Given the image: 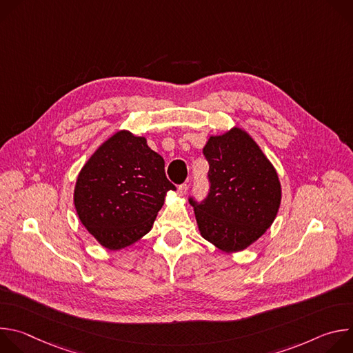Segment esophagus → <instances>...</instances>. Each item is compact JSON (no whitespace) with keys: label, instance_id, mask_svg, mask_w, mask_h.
I'll use <instances>...</instances> for the list:
<instances>
[{"label":"esophagus","instance_id":"obj_1","mask_svg":"<svg viewBox=\"0 0 353 353\" xmlns=\"http://www.w3.org/2000/svg\"><path fill=\"white\" fill-rule=\"evenodd\" d=\"M187 190H188V184H180L179 187H177V192H179V195H184L185 192H187Z\"/></svg>","mask_w":353,"mask_h":353}]
</instances>
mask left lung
Here are the masks:
<instances>
[{
    "mask_svg": "<svg viewBox=\"0 0 353 353\" xmlns=\"http://www.w3.org/2000/svg\"><path fill=\"white\" fill-rule=\"evenodd\" d=\"M203 154L211 183L203 203L190 198L201 236L226 253H236L260 239L281 205V183L257 142L234 127L211 135Z\"/></svg>",
    "mask_w": 353,
    "mask_h": 353,
    "instance_id": "8db88e82",
    "label": "left lung"
}]
</instances>
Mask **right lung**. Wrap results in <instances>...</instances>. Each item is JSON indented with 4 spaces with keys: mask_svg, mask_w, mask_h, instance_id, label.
<instances>
[{
    "mask_svg": "<svg viewBox=\"0 0 353 353\" xmlns=\"http://www.w3.org/2000/svg\"><path fill=\"white\" fill-rule=\"evenodd\" d=\"M165 161L145 137L121 130L100 145L81 169L74 204L79 221L103 247L131 245L152 228L168 191Z\"/></svg>",
    "mask_w": 353,
    "mask_h": 353,
    "instance_id": "right-lung-1",
    "label": "right lung"
}]
</instances>
